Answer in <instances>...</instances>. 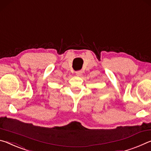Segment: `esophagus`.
Instances as JSON below:
<instances>
[{
  "instance_id": "1",
  "label": "esophagus",
  "mask_w": 151,
  "mask_h": 151,
  "mask_svg": "<svg viewBox=\"0 0 151 151\" xmlns=\"http://www.w3.org/2000/svg\"><path fill=\"white\" fill-rule=\"evenodd\" d=\"M81 73H82V71H81V70H78V71H76V74L78 76H80Z\"/></svg>"
}]
</instances>
